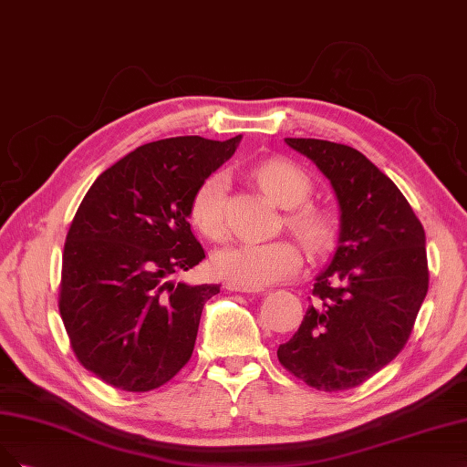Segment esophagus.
Instances as JSON below:
<instances>
[{
	"label": "esophagus",
	"instance_id": "1",
	"mask_svg": "<svg viewBox=\"0 0 467 467\" xmlns=\"http://www.w3.org/2000/svg\"><path fill=\"white\" fill-rule=\"evenodd\" d=\"M227 289L233 291V293H252L255 289H246V287H240V285H234V283H227Z\"/></svg>",
	"mask_w": 467,
	"mask_h": 467
}]
</instances>
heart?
I'll use <instances>...</instances> for the list:
<instances>
[{
	"instance_id": "1",
	"label": "heart",
	"mask_w": 467,
	"mask_h": 467,
	"mask_svg": "<svg viewBox=\"0 0 467 467\" xmlns=\"http://www.w3.org/2000/svg\"><path fill=\"white\" fill-rule=\"evenodd\" d=\"M255 182L277 205L289 209L287 227L312 252H324L334 238V224L322 209L300 205L308 200L312 182L308 174L287 159H267L252 171ZM227 176L209 174L195 188L190 202V217L198 231L221 240L227 233V207H224ZM303 265V252L291 240L272 243H234L219 248L212 255V269L221 279L246 289H262L289 279Z\"/></svg>"
}]
</instances>
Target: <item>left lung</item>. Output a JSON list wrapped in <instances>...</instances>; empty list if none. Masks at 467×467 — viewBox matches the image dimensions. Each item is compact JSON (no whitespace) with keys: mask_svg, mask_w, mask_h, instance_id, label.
I'll return each mask as SVG.
<instances>
[{"mask_svg":"<svg viewBox=\"0 0 467 467\" xmlns=\"http://www.w3.org/2000/svg\"><path fill=\"white\" fill-rule=\"evenodd\" d=\"M332 184L339 238L316 277L295 336L279 363L324 392L367 382L408 343L429 291L423 224L398 186L357 149L324 140L285 138Z\"/></svg>","mask_w":467,"mask_h":467,"instance_id":"1","label":"left lung"}]
</instances>
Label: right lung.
Masks as SVG:
<instances>
[{
  "mask_svg": "<svg viewBox=\"0 0 467 467\" xmlns=\"http://www.w3.org/2000/svg\"><path fill=\"white\" fill-rule=\"evenodd\" d=\"M238 141L145 143L85 193L66 236L57 306L75 357L109 386L151 392L190 360L203 305L221 285L172 275L205 258L190 202Z\"/></svg>",
  "mask_w": 467,
  "mask_h": 467,
  "instance_id": "add662e5",
  "label": "right lung"
}]
</instances>
